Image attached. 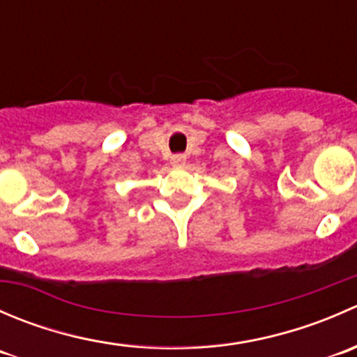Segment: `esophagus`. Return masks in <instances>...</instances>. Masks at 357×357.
Returning a JSON list of instances; mask_svg holds the SVG:
<instances>
[{"mask_svg": "<svg viewBox=\"0 0 357 357\" xmlns=\"http://www.w3.org/2000/svg\"><path fill=\"white\" fill-rule=\"evenodd\" d=\"M185 162H186V157L181 155V153L171 157V164L174 165V167H181V165H185Z\"/></svg>", "mask_w": 357, "mask_h": 357, "instance_id": "1", "label": "esophagus"}]
</instances>
